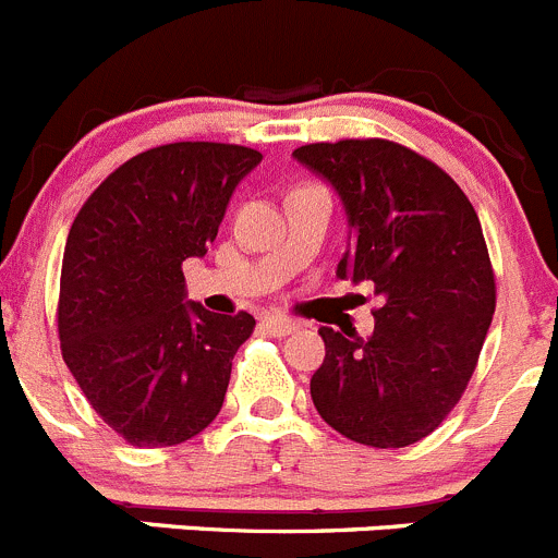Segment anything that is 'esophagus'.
Wrapping results in <instances>:
<instances>
[{
	"mask_svg": "<svg viewBox=\"0 0 558 558\" xmlns=\"http://www.w3.org/2000/svg\"><path fill=\"white\" fill-rule=\"evenodd\" d=\"M263 326H265V329L270 331V335H276V337L293 335V331H299V329H301L299 320L284 318V315H268V318L263 320Z\"/></svg>",
	"mask_w": 558,
	"mask_h": 558,
	"instance_id": "esophagus-1",
	"label": "esophagus"
}]
</instances>
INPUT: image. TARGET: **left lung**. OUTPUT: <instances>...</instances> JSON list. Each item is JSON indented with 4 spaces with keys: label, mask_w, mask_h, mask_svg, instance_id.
<instances>
[{
    "label": "left lung",
    "mask_w": 558,
    "mask_h": 558,
    "mask_svg": "<svg viewBox=\"0 0 558 558\" xmlns=\"http://www.w3.org/2000/svg\"><path fill=\"white\" fill-rule=\"evenodd\" d=\"M293 157L331 182L349 216L351 252L337 276L367 279L385 299L367 340L320 326L315 409L362 446H412L468 390L493 324L495 274L476 209L401 143H306Z\"/></svg>",
    "instance_id": "1"
}]
</instances>
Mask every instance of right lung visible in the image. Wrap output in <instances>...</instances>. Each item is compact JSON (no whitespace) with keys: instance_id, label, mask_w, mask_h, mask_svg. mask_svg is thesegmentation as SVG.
<instances>
[{"instance_id":"1","label":"right lung","mask_w":558,"mask_h":558,"mask_svg":"<svg viewBox=\"0 0 558 558\" xmlns=\"http://www.w3.org/2000/svg\"><path fill=\"white\" fill-rule=\"evenodd\" d=\"M263 155L182 141L119 166L76 213L60 274V351L96 415L137 448L179 446L216 421L248 313L185 301L227 204Z\"/></svg>"}]
</instances>
